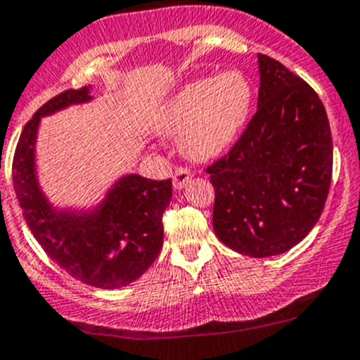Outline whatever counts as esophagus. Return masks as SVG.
<instances>
[{
	"label": "esophagus",
	"mask_w": 360,
	"mask_h": 360,
	"mask_svg": "<svg viewBox=\"0 0 360 360\" xmlns=\"http://www.w3.org/2000/svg\"><path fill=\"white\" fill-rule=\"evenodd\" d=\"M191 178H193V173H191V169H187V167H176V171H174L173 174V186L174 189L180 191L186 187V184L189 182Z\"/></svg>",
	"instance_id": "obj_1"
}]
</instances>
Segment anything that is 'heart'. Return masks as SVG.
<instances>
[{"mask_svg": "<svg viewBox=\"0 0 360 360\" xmlns=\"http://www.w3.org/2000/svg\"><path fill=\"white\" fill-rule=\"evenodd\" d=\"M252 86L242 72L228 70L182 86L157 111L160 134H182V148L198 160L221 155L249 118Z\"/></svg>", "mask_w": 360, "mask_h": 360, "instance_id": "1", "label": "heart"}]
</instances>
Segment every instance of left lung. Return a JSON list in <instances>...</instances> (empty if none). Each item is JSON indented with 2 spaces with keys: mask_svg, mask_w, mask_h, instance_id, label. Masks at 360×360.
<instances>
[{
  "mask_svg": "<svg viewBox=\"0 0 360 360\" xmlns=\"http://www.w3.org/2000/svg\"><path fill=\"white\" fill-rule=\"evenodd\" d=\"M258 109L207 166L215 189L214 231L252 258L299 244L320 219L332 178V136L316 91L266 54H258Z\"/></svg>",
  "mask_w": 360,
  "mask_h": 360,
  "instance_id": "1",
  "label": "left lung"
}]
</instances>
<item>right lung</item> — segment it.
I'll return each instance as SVG.
<instances>
[{
  "instance_id": "1",
  "label": "right lung",
  "mask_w": 360,
  "mask_h": 360,
  "mask_svg": "<svg viewBox=\"0 0 360 360\" xmlns=\"http://www.w3.org/2000/svg\"><path fill=\"white\" fill-rule=\"evenodd\" d=\"M90 88L65 90L24 125L12 162L13 189L24 221L46 255L84 285L112 290L150 269L164 240L162 214L171 201V178L127 174L90 214L56 212L35 178V136L40 116L90 101Z\"/></svg>"
}]
</instances>
